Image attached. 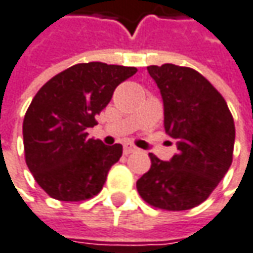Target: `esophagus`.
<instances>
[{"instance_id": "34e87169", "label": "esophagus", "mask_w": 253, "mask_h": 253, "mask_svg": "<svg viewBox=\"0 0 253 253\" xmlns=\"http://www.w3.org/2000/svg\"><path fill=\"white\" fill-rule=\"evenodd\" d=\"M134 151H137V147H134V146H133V144H128V143H127V144H125V146H123V153H125V154H131V153H134Z\"/></svg>"}]
</instances>
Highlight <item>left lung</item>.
<instances>
[{
  "mask_svg": "<svg viewBox=\"0 0 253 253\" xmlns=\"http://www.w3.org/2000/svg\"><path fill=\"white\" fill-rule=\"evenodd\" d=\"M164 103V128L178 153L163 161L150 153L151 167L137 191L150 205L184 211L204 203L229 170L235 125L225 99L200 72L164 63L147 66Z\"/></svg>",
  "mask_w": 253,
  "mask_h": 253,
  "instance_id": "1",
  "label": "left lung"
}]
</instances>
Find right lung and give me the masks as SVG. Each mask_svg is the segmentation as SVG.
I'll return each mask as SVG.
<instances>
[{
  "label": "right lung",
  "mask_w": 253,
  "mask_h": 253,
  "mask_svg": "<svg viewBox=\"0 0 253 253\" xmlns=\"http://www.w3.org/2000/svg\"><path fill=\"white\" fill-rule=\"evenodd\" d=\"M137 72L102 62L78 63L45 83L28 107L22 134L25 161L35 181L59 201H84L102 191L122 144L87 138V127L115 89Z\"/></svg>",
  "instance_id": "add662e5"
}]
</instances>
